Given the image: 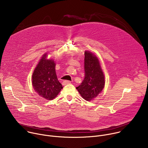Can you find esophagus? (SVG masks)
Returning <instances> with one entry per match:
<instances>
[{
  "label": "esophagus",
  "instance_id": "34e87169",
  "mask_svg": "<svg viewBox=\"0 0 148 148\" xmlns=\"http://www.w3.org/2000/svg\"><path fill=\"white\" fill-rule=\"evenodd\" d=\"M71 82L70 81H68V80H65L63 81V84H64V85H66V84H70Z\"/></svg>",
  "mask_w": 148,
  "mask_h": 148
}]
</instances>
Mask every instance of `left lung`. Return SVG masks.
<instances>
[{
  "instance_id": "left-lung-1",
  "label": "left lung",
  "mask_w": 148,
  "mask_h": 148,
  "mask_svg": "<svg viewBox=\"0 0 148 148\" xmlns=\"http://www.w3.org/2000/svg\"><path fill=\"white\" fill-rule=\"evenodd\" d=\"M85 77L80 85L76 87L81 97L91 101L98 96L105 86V78L98 58L92 53H84Z\"/></svg>"
}]
</instances>
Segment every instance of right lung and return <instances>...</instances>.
Instances as JSON below:
<instances>
[{
    "instance_id": "add662e5",
    "label": "right lung",
    "mask_w": 148,
    "mask_h": 148,
    "mask_svg": "<svg viewBox=\"0 0 148 148\" xmlns=\"http://www.w3.org/2000/svg\"><path fill=\"white\" fill-rule=\"evenodd\" d=\"M45 54L32 75V85L35 91L47 100H52L59 94L62 86L56 73L54 61L47 59Z\"/></svg>"
}]
</instances>
